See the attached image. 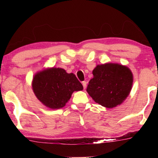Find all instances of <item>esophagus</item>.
<instances>
[{
	"label": "esophagus",
	"mask_w": 158,
	"mask_h": 158,
	"mask_svg": "<svg viewBox=\"0 0 158 158\" xmlns=\"http://www.w3.org/2000/svg\"><path fill=\"white\" fill-rule=\"evenodd\" d=\"M82 85H83V88H84V89L86 88V86H87V82L86 81H82Z\"/></svg>",
	"instance_id": "esophagus-1"
}]
</instances>
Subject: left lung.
<instances>
[{
    "label": "left lung",
    "instance_id": "obj_1",
    "mask_svg": "<svg viewBox=\"0 0 158 158\" xmlns=\"http://www.w3.org/2000/svg\"><path fill=\"white\" fill-rule=\"evenodd\" d=\"M87 91L97 103L111 108L120 105L131 91L133 75L127 67L118 64L97 65Z\"/></svg>",
    "mask_w": 158,
    "mask_h": 158
}]
</instances>
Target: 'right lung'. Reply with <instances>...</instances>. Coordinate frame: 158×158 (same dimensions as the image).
Wrapping results in <instances>:
<instances>
[{
    "label": "right lung",
    "mask_w": 158,
    "mask_h": 158,
    "mask_svg": "<svg viewBox=\"0 0 158 158\" xmlns=\"http://www.w3.org/2000/svg\"><path fill=\"white\" fill-rule=\"evenodd\" d=\"M83 89L75 74L64 69H48L38 73L33 78L32 90L44 106L58 109L65 106L73 91Z\"/></svg>",
    "instance_id": "right-lung-1"
}]
</instances>
